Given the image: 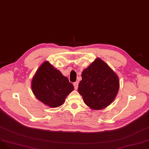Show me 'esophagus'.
Returning <instances> with one entry per match:
<instances>
[{"label":"esophagus","instance_id":"obj_1","mask_svg":"<svg viewBox=\"0 0 149 149\" xmlns=\"http://www.w3.org/2000/svg\"><path fill=\"white\" fill-rule=\"evenodd\" d=\"M74 88L75 89V90H77L78 88V86H79V83H78V81H75V82H74Z\"/></svg>","mask_w":149,"mask_h":149}]
</instances>
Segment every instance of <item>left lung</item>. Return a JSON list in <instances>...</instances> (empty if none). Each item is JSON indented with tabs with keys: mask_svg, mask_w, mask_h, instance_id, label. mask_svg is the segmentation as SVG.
<instances>
[{
	"mask_svg": "<svg viewBox=\"0 0 149 149\" xmlns=\"http://www.w3.org/2000/svg\"><path fill=\"white\" fill-rule=\"evenodd\" d=\"M79 93L85 103L93 109H102L111 104L119 88L117 74L100 58L96 59L81 74Z\"/></svg>",
	"mask_w": 149,
	"mask_h": 149,
	"instance_id": "left-lung-1",
	"label": "left lung"
}]
</instances>
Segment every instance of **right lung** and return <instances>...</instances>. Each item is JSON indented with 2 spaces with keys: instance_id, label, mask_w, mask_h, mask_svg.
<instances>
[{
  "instance_id": "add662e5",
  "label": "right lung",
  "mask_w": 149,
  "mask_h": 149,
  "mask_svg": "<svg viewBox=\"0 0 149 149\" xmlns=\"http://www.w3.org/2000/svg\"><path fill=\"white\" fill-rule=\"evenodd\" d=\"M31 89L38 100L47 107L57 108L64 103L74 86L59 70L45 61L33 76Z\"/></svg>"
}]
</instances>
